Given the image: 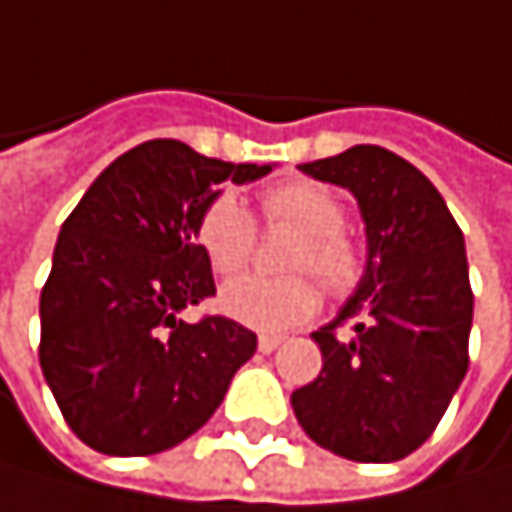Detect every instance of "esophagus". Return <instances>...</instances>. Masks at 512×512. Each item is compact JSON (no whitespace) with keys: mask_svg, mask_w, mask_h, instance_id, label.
Instances as JSON below:
<instances>
[{"mask_svg":"<svg viewBox=\"0 0 512 512\" xmlns=\"http://www.w3.org/2000/svg\"><path fill=\"white\" fill-rule=\"evenodd\" d=\"M282 341H285L282 334H261V338H258V350L261 353H273Z\"/></svg>","mask_w":512,"mask_h":512,"instance_id":"esophagus-1","label":"esophagus"}]
</instances>
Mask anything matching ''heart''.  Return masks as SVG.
Masks as SVG:
<instances>
[{
  "label": "heart",
  "mask_w": 512,
  "mask_h": 512,
  "mask_svg": "<svg viewBox=\"0 0 512 512\" xmlns=\"http://www.w3.org/2000/svg\"><path fill=\"white\" fill-rule=\"evenodd\" d=\"M258 211L267 227L298 230L285 267L291 276H239L224 285L221 310L258 331H282L307 322L319 310V285L334 298L353 294L368 276V248L344 227V199L316 181H285L273 184L258 196ZM196 242L218 276L239 273L258 245V227L251 211L233 196H214L196 221Z\"/></svg>",
  "instance_id": "heart-1"
}]
</instances>
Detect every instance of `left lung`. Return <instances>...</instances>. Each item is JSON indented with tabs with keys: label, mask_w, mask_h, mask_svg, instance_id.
I'll return each mask as SVG.
<instances>
[{
	"label": "left lung",
	"mask_w": 512,
	"mask_h": 512,
	"mask_svg": "<svg viewBox=\"0 0 512 512\" xmlns=\"http://www.w3.org/2000/svg\"><path fill=\"white\" fill-rule=\"evenodd\" d=\"M301 171L356 196L368 276L338 319L310 334L322 371L291 393L294 415L316 445L347 461H399L433 436L470 365L464 233L439 190L384 147L359 144ZM344 324L350 339L337 334Z\"/></svg>",
	"instance_id": "8db88e82"
}]
</instances>
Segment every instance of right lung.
<instances>
[{"mask_svg": "<svg viewBox=\"0 0 512 512\" xmlns=\"http://www.w3.org/2000/svg\"><path fill=\"white\" fill-rule=\"evenodd\" d=\"M267 171L159 137L107 165L70 211L39 301V365L64 421L94 451L137 458L184 442L258 350L245 325L184 322L181 310L214 294L196 242L202 208L218 184Z\"/></svg>", "mask_w": 512, "mask_h": 512, "instance_id": "add662e5", "label": "right lung"}]
</instances>
